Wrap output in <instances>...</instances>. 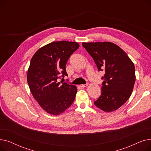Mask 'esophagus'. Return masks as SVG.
<instances>
[{
	"instance_id": "obj_1",
	"label": "esophagus",
	"mask_w": 151,
	"mask_h": 151,
	"mask_svg": "<svg viewBox=\"0 0 151 151\" xmlns=\"http://www.w3.org/2000/svg\"><path fill=\"white\" fill-rule=\"evenodd\" d=\"M88 84H81L80 86L82 87V88H86V87L88 86Z\"/></svg>"
}]
</instances>
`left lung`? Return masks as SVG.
<instances>
[{
    "label": "left lung",
    "instance_id": "left-lung-1",
    "mask_svg": "<svg viewBox=\"0 0 151 151\" xmlns=\"http://www.w3.org/2000/svg\"><path fill=\"white\" fill-rule=\"evenodd\" d=\"M99 71H104L101 93L93 102L105 112L119 108L130 98L135 82L134 63L117 45L111 42L83 43Z\"/></svg>",
    "mask_w": 151,
    "mask_h": 151
}]
</instances>
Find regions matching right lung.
I'll return each mask as SVG.
<instances>
[{
    "label": "right lung",
    "mask_w": 151,
    "mask_h": 151,
    "mask_svg": "<svg viewBox=\"0 0 151 151\" xmlns=\"http://www.w3.org/2000/svg\"><path fill=\"white\" fill-rule=\"evenodd\" d=\"M79 46L74 42H54L40 47L32 58L27 75L29 88L39 105L50 114L63 113L75 100L76 87L57 80L68 76L67 62Z\"/></svg>",
    "instance_id": "right-lung-1"
}]
</instances>
